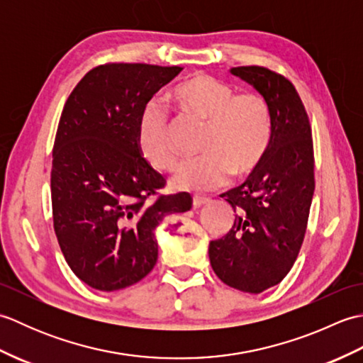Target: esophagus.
Returning a JSON list of instances; mask_svg holds the SVG:
<instances>
[{"label": "esophagus", "instance_id": "obj_1", "mask_svg": "<svg viewBox=\"0 0 363 363\" xmlns=\"http://www.w3.org/2000/svg\"><path fill=\"white\" fill-rule=\"evenodd\" d=\"M209 201H211V199L207 198V196H198V195H195L194 199H191V206H194V209H199V207H203L204 204H207Z\"/></svg>", "mask_w": 363, "mask_h": 363}]
</instances>
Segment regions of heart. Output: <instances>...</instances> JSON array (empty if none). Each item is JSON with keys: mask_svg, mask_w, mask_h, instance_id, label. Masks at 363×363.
Masks as SVG:
<instances>
[{"mask_svg": "<svg viewBox=\"0 0 363 363\" xmlns=\"http://www.w3.org/2000/svg\"><path fill=\"white\" fill-rule=\"evenodd\" d=\"M184 117L204 123L201 159L184 162L172 184L181 190L207 191L223 186L229 173L242 177L259 168L273 134L272 111L256 91H238L211 74L190 76L169 94ZM137 145L148 164L168 172L177 162L167 112L157 103L146 106L137 129Z\"/></svg>", "mask_w": 363, "mask_h": 363, "instance_id": "heart-1", "label": "heart"}]
</instances>
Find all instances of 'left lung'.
Segmentation results:
<instances>
[{"label": "left lung", "instance_id": "1", "mask_svg": "<svg viewBox=\"0 0 363 363\" xmlns=\"http://www.w3.org/2000/svg\"><path fill=\"white\" fill-rule=\"evenodd\" d=\"M230 72L267 99L273 134L259 168L242 186L221 195L237 215L233 229L211 242L209 259L229 287L260 293L289 274L304 240L315 190L312 129L285 76L259 65Z\"/></svg>", "mask_w": 363, "mask_h": 363}]
</instances>
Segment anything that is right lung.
<instances>
[{
	"instance_id": "obj_1",
	"label": "right lung",
	"mask_w": 363,
	"mask_h": 363,
	"mask_svg": "<svg viewBox=\"0 0 363 363\" xmlns=\"http://www.w3.org/2000/svg\"><path fill=\"white\" fill-rule=\"evenodd\" d=\"M181 70L98 65L64 106L52 148V225L68 267L91 289L142 281L157 262L154 229L167 215L190 211L189 194L159 195L165 177L137 145L146 104Z\"/></svg>"
}]
</instances>
